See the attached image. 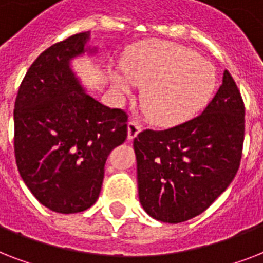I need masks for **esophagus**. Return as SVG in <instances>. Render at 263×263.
<instances>
[{"label":"esophagus","mask_w":263,"mask_h":263,"mask_svg":"<svg viewBox=\"0 0 263 263\" xmlns=\"http://www.w3.org/2000/svg\"><path fill=\"white\" fill-rule=\"evenodd\" d=\"M140 128H142V125H140V123L138 120H129V121H128V139H134V138L139 134Z\"/></svg>","instance_id":"esophagus-1"}]
</instances>
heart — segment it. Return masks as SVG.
<instances>
[{
    "instance_id": "heart-1",
    "label": "heart",
    "mask_w": 263,
    "mask_h": 263,
    "mask_svg": "<svg viewBox=\"0 0 263 263\" xmlns=\"http://www.w3.org/2000/svg\"><path fill=\"white\" fill-rule=\"evenodd\" d=\"M132 83L146 87L143 109L154 121L177 123L208 102L217 83L212 63L188 47L173 43H153L135 51L125 63ZM113 86L129 94L123 76H113Z\"/></svg>"
}]
</instances>
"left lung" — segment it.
Instances as JSON below:
<instances>
[{"mask_svg": "<svg viewBox=\"0 0 263 263\" xmlns=\"http://www.w3.org/2000/svg\"><path fill=\"white\" fill-rule=\"evenodd\" d=\"M245 102L232 75L199 116L134 139L139 200L148 216L177 224L203 213L240 166Z\"/></svg>", "mask_w": 263, "mask_h": 263, "instance_id": "left-lung-1", "label": "left lung"}]
</instances>
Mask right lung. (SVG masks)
<instances>
[{
	"label": "right lung",
	"mask_w": 263,
	"mask_h": 263,
	"mask_svg": "<svg viewBox=\"0 0 263 263\" xmlns=\"http://www.w3.org/2000/svg\"><path fill=\"white\" fill-rule=\"evenodd\" d=\"M88 32L54 43L27 71L14 102V157L36 199L55 213L87 210L105 164L128 134V115L84 92L69 61L86 51Z\"/></svg>",
	"instance_id": "1"
}]
</instances>
